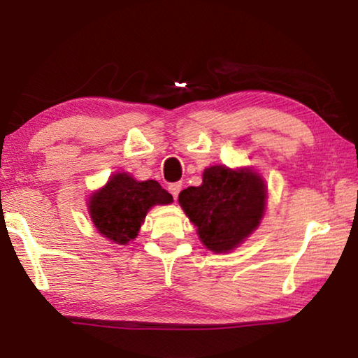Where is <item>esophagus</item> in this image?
Instances as JSON below:
<instances>
[{"mask_svg": "<svg viewBox=\"0 0 358 358\" xmlns=\"http://www.w3.org/2000/svg\"><path fill=\"white\" fill-rule=\"evenodd\" d=\"M180 191H181V183H172V185H169V192L172 194L175 201H177V199H178Z\"/></svg>", "mask_w": 358, "mask_h": 358, "instance_id": "1", "label": "esophagus"}]
</instances>
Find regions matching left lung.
<instances>
[{"instance_id":"8db88e82","label":"left lung","mask_w":358,"mask_h":358,"mask_svg":"<svg viewBox=\"0 0 358 358\" xmlns=\"http://www.w3.org/2000/svg\"><path fill=\"white\" fill-rule=\"evenodd\" d=\"M266 185L252 167L211 166L202 185L180 192L178 203L207 250L216 254L238 248L260 226L266 208Z\"/></svg>"}]
</instances>
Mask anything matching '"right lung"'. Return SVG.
<instances>
[{"label": "right lung", "mask_w": 358, "mask_h": 358, "mask_svg": "<svg viewBox=\"0 0 358 358\" xmlns=\"http://www.w3.org/2000/svg\"><path fill=\"white\" fill-rule=\"evenodd\" d=\"M172 202V194L156 180L138 181L131 173L117 172L90 196L88 213L102 237L128 245L138 235L150 208Z\"/></svg>", "instance_id": "add662e5"}]
</instances>
